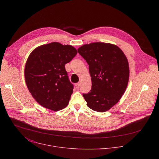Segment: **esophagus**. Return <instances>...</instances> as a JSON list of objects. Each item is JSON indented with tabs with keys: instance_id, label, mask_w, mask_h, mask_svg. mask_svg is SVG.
<instances>
[{
	"instance_id": "esophagus-1",
	"label": "esophagus",
	"mask_w": 159,
	"mask_h": 159,
	"mask_svg": "<svg viewBox=\"0 0 159 159\" xmlns=\"http://www.w3.org/2000/svg\"><path fill=\"white\" fill-rule=\"evenodd\" d=\"M75 85L76 89H79L80 87V83H77V84H75Z\"/></svg>"
}]
</instances>
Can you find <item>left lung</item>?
<instances>
[{
    "instance_id": "8db88e82",
    "label": "left lung",
    "mask_w": 159,
    "mask_h": 159,
    "mask_svg": "<svg viewBox=\"0 0 159 159\" xmlns=\"http://www.w3.org/2000/svg\"><path fill=\"white\" fill-rule=\"evenodd\" d=\"M77 51L88 63L91 77V90L82 94L87 105L95 111L105 112L119 101L126 89L127 58L118 47L110 43L86 44Z\"/></svg>"
}]
</instances>
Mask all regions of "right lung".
Wrapping results in <instances>:
<instances>
[{"label": "right lung", "mask_w": 159, "mask_h": 159, "mask_svg": "<svg viewBox=\"0 0 159 159\" xmlns=\"http://www.w3.org/2000/svg\"><path fill=\"white\" fill-rule=\"evenodd\" d=\"M70 45L58 42L44 44L30 55L25 69L29 91L43 107L57 111L69 104L73 93L65 65L77 55Z\"/></svg>", "instance_id": "add662e5"}]
</instances>
